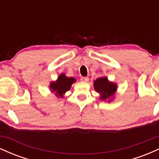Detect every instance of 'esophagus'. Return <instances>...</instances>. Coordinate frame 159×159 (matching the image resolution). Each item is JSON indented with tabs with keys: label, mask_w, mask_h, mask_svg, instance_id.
Instances as JSON below:
<instances>
[{
	"label": "esophagus",
	"mask_w": 159,
	"mask_h": 159,
	"mask_svg": "<svg viewBox=\"0 0 159 159\" xmlns=\"http://www.w3.org/2000/svg\"><path fill=\"white\" fill-rule=\"evenodd\" d=\"M81 81L83 82H87L89 81V78H88V77H81Z\"/></svg>",
	"instance_id": "1"
}]
</instances>
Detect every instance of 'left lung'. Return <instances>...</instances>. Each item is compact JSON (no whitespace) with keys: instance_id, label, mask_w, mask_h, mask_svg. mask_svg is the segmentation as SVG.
Returning <instances> with one entry per match:
<instances>
[{"instance_id":"left-lung-1","label":"left lung","mask_w":159,"mask_h":159,"mask_svg":"<svg viewBox=\"0 0 159 159\" xmlns=\"http://www.w3.org/2000/svg\"><path fill=\"white\" fill-rule=\"evenodd\" d=\"M94 88L97 93L101 95L102 100H106L114 94L116 90V85L108 81L107 78H98L94 81ZM111 100H108L110 102Z\"/></svg>"}]
</instances>
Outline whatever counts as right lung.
Segmentation results:
<instances>
[{
  "mask_svg": "<svg viewBox=\"0 0 159 159\" xmlns=\"http://www.w3.org/2000/svg\"><path fill=\"white\" fill-rule=\"evenodd\" d=\"M75 81L74 78H68L64 74H61L55 82L51 83L50 87L53 92H54L57 97H63V94L70 90L71 86Z\"/></svg>",
  "mask_w": 159,
  "mask_h": 159,
  "instance_id": "right-lung-1",
  "label": "right lung"
}]
</instances>
